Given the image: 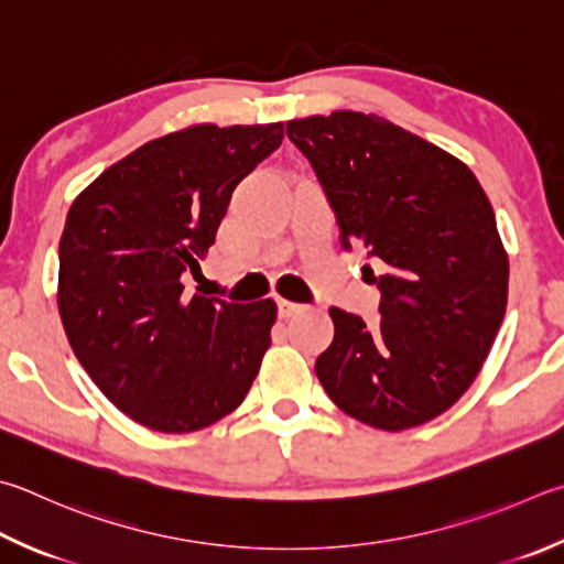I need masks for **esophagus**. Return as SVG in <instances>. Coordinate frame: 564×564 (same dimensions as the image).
Returning <instances> with one entry per match:
<instances>
[{
	"mask_svg": "<svg viewBox=\"0 0 564 564\" xmlns=\"http://www.w3.org/2000/svg\"><path fill=\"white\" fill-rule=\"evenodd\" d=\"M303 305L301 303H291V301H279V315L281 317H293L295 313H301Z\"/></svg>",
	"mask_w": 564,
	"mask_h": 564,
	"instance_id": "34e87169",
	"label": "esophagus"
}]
</instances>
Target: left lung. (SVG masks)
Here are the masks:
<instances>
[{
    "instance_id": "left-lung-1",
    "label": "left lung",
    "mask_w": 564,
    "mask_h": 564,
    "mask_svg": "<svg viewBox=\"0 0 564 564\" xmlns=\"http://www.w3.org/2000/svg\"><path fill=\"white\" fill-rule=\"evenodd\" d=\"M335 209L345 249L384 271L382 323L330 308L317 357L327 397L367 426L402 432L444 414L474 384L508 303V253L474 172L375 112L285 122Z\"/></svg>"
}]
</instances>
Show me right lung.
<instances>
[{
    "instance_id": "obj_1",
    "label": "right lung",
    "mask_w": 564,
    "mask_h": 564,
    "mask_svg": "<svg viewBox=\"0 0 564 564\" xmlns=\"http://www.w3.org/2000/svg\"><path fill=\"white\" fill-rule=\"evenodd\" d=\"M283 122H199L132 150L70 204L58 313L70 350L112 404L162 434L231 414L271 345L275 303L184 295L231 192L281 145Z\"/></svg>"
}]
</instances>
